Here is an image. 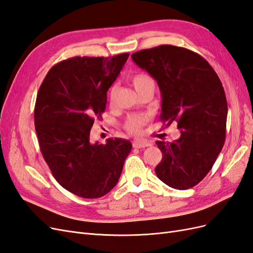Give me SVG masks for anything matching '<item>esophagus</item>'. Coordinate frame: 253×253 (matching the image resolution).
<instances>
[{
  "label": "esophagus",
  "instance_id": "1",
  "mask_svg": "<svg viewBox=\"0 0 253 253\" xmlns=\"http://www.w3.org/2000/svg\"><path fill=\"white\" fill-rule=\"evenodd\" d=\"M151 143L147 140H135L133 142V148L135 149H141V148H145V147H150Z\"/></svg>",
  "mask_w": 253,
  "mask_h": 253
}]
</instances>
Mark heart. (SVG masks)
Listing matches in <instances>:
<instances>
[{
	"label": "heart",
	"mask_w": 253,
	"mask_h": 253,
	"mask_svg": "<svg viewBox=\"0 0 253 253\" xmlns=\"http://www.w3.org/2000/svg\"><path fill=\"white\" fill-rule=\"evenodd\" d=\"M132 83L137 91H140L141 89L148 87V86H154V80H153L152 76H150L147 73L139 72L136 73L132 76ZM115 90L116 87L113 86L110 90V101L111 103L114 101V96H115ZM150 117L145 114H133L129 115L125 122V128L129 133H139L141 128L147 125Z\"/></svg>",
	"instance_id": "obj_1"
}]
</instances>
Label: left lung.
<instances>
[{"instance_id": "8db88e82", "label": "left lung", "mask_w": 253, "mask_h": 253, "mask_svg": "<svg viewBox=\"0 0 253 253\" xmlns=\"http://www.w3.org/2000/svg\"><path fill=\"white\" fill-rule=\"evenodd\" d=\"M162 93L160 120L177 125L180 137L156 141L163 159L157 177L171 188L196 186L212 169L226 138L228 106L217 74L198 53L173 45H159L132 55Z\"/></svg>"}]
</instances>
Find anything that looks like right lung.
Masks as SVG:
<instances>
[{
	"instance_id": "add662e5",
	"label": "right lung",
	"mask_w": 253,
	"mask_h": 253,
	"mask_svg": "<svg viewBox=\"0 0 253 253\" xmlns=\"http://www.w3.org/2000/svg\"><path fill=\"white\" fill-rule=\"evenodd\" d=\"M129 53L74 57L53 65L43 80L35 105V126L42 155L56 180L83 198H98L117 185L132 143L109 138L89 141L100 119L106 93Z\"/></svg>"
}]
</instances>
